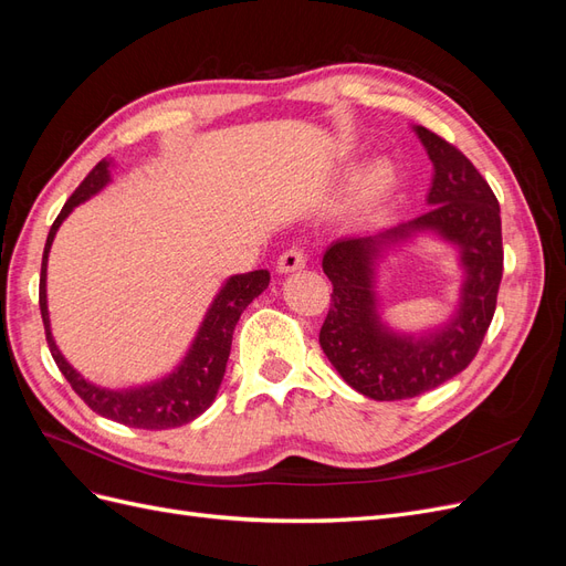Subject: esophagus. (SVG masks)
<instances>
[{
  "mask_svg": "<svg viewBox=\"0 0 566 566\" xmlns=\"http://www.w3.org/2000/svg\"><path fill=\"white\" fill-rule=\"evenodd\" d=\"M304 264H306V254H304V250H300V248H290V250H285V252L279 256V264H276V269H279L281 273H290V271H300V269H304Z\"/></svg>",
  "mask_w": 566,
  "mask_h": 566,
  "instance_id": "esophagus-1",
  "label": "esophagus"
}]
</instances>
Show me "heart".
<instances>
[{"instance_id": "1", "label": "heart", "mask_w": 566, "mask_h": 566, "mask_svg": "<svg viewBox=\"0 0 566 566\" xmlns=\"http://www.w3.org/2000/svg\"><path fill=\"white\" fill-rule=\"evenodd\" d=\"M382 181H385V175H382V172H375V175H373V184H375V186H380Z\"/></svg>"}]
</instances>
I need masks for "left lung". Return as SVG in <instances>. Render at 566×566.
<instances>
[{
	"label": "left lung",
	"instance_id": "1",
	"mask_svg": "<svg viewBox=\"0 0 566 566\" xmlns=\"http://www.w3.org/2000/svg\"><path fill=\"white\" fill-rule=\"evenodd\" d=\"M434 165L424 214L378 235L339 238L323 254L333 283L331 310L318 342L349 387L375 401L413 399L470 366L491 325L503 279L501 205L486 179L462 153L427 127H416ZM434 230L461 248L467 283L461 306L443 329L424 338L385 329L374 304L371 264L389 242Z\"/></svg>",
	"mask_w": 566,
	"mask_h": 566
}]
</instances>
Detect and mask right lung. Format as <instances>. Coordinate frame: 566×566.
<instances>
[{
    "label": "right lung",
    "instance_id": "right-lung-1",
    "mask_svg": "<svg viewBox=\"0 0 566 566\" xmlns=\"http://www.w3.org/2000/svg\"><path fill=\"white\" fill-rule=\"evenodd\" d=\"M111 163H98L84 181L75 188V193L65 200L61 214L56 217L51 231L46 235V245L42 254V273H40V312L44 321V335L51 356L63 373V378L71 382L77 397L87 403L94 413L115 420L119 424L136 427V430H169V427H181L196 420L200 413L208 410L217 397L219 385L224 380L227 361L231 354V339L238 318L245 312V306L262 295L271 276L266 269H256L250 273H235L224 285L219 295L210 304L205 314L198 335L191 349L184 356V361L175 373L167 378L150 382L146 387L134 389H104L87 382L82 375L65 361L59 352L54 337L49 328V312H46V260L51 243L63 219L71 214L80 202L98 193L111 181L108 175Z\"/></svg>",
    "mask_w": 566,
    "mask_h": 566
}]
</instances>
